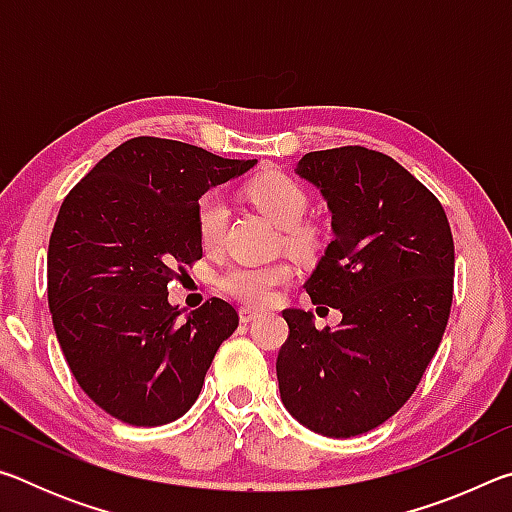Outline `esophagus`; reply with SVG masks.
I'll list each match as a JSON object with an SVG mask.
<instances>
[{
  "label": "esophagus",
  "mask_w": 512,
  "mask_h": 512,
  "mask_svg": "<svg viewBox=\"0 0 512 512\" xmlns=\"http://www.w3.org/2000/svg\"><path fill=\"white\" fill-rule=\"evenodd\" d=\"M257 316H259V311L250 309V307H241L239 309V320H241V323H253Z\"/></svg>",
  "instance_id": "1"
}]
</instances>
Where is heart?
I'll use <instances>...</instances> for the list:
<instances>
[{
  "label": "heart",
  "mask_w": 512,
  "mask_h": 512,
  "mask_svg": "<svg viewBox=\"0 0 512 512\" xmlns=\"http://www.w3.org/2000/svg\"><path fill=\"white\" fill-rule=\"evenodd\" d=\"M250 203L257 205L268 219L280 225L284 232V244L293 253L307 255L316 246L314 230L298 225L307 212L309 198L296 180L284 173L268 171L257 176L246 187ZM228 201L221 192H207L196 205V228L205 248H219L223 244L225 228H228ZM291 280V266L287 262L271 264H232L219 275V287L232 298L248 305H268L275 289Z\"/></svg>",
  "instance_id": "b5f03b06"
}]
</instances>
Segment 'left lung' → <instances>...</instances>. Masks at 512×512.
Here are the masks:
<instances>
[{"label": "left lung", "instance_id": "8db88e82", "mask_svg": "<svg viewBox=\"0 0 512 512\" xmlns=\"http://www.w3.org/2000/svg\"><path fill=\"white\" fill-rule=\"evenodd\" d=\"M296 173L332 212L325 255L305 282L341 325L284 309L282 404L307 429L350 438L379 427L418 388L454 296V239L436 196L400 162L363 146L307 153Z\"/></svg>", "mask_w": 512, "mask_h": 512}]
</instances>
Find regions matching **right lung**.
<instances>
[{
    "instance_id": "obj_1",
    "label": "right lung",
    "mask_w": 512,
    "mask_h": 512,
    "mask_svg": "<svg viewBox=\"0 0 512 512\" xmlns=\"http://www.w3.org/2000/svg\"><path fill=\"white\" fill-rule=\"evenodd\" d=\"M255 160L133 137L97 162L56 216L49 311L74 379L126 424L160 427L189 411L239 314L221 298L180 318L167 284L203 257L196 205Z\"/></svg>"
}]
</instances>
